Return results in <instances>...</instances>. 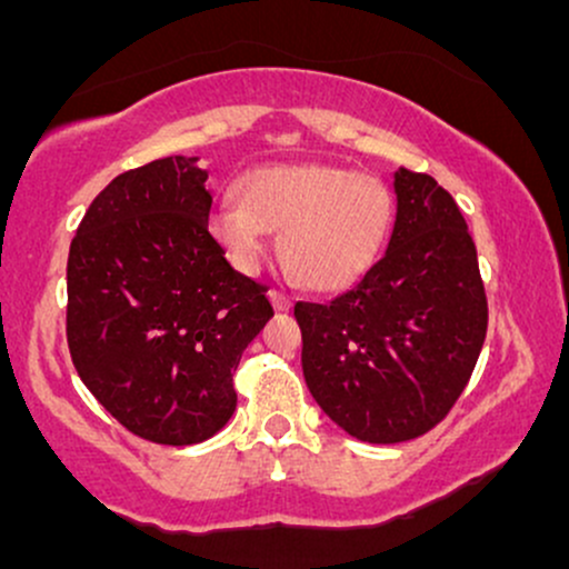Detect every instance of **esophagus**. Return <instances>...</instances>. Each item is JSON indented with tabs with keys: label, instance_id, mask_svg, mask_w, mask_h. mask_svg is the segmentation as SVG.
Wrapping results in <instances>:
<instances>
[{
	"label": "esophagus",
	"instance_id": "obj_1",
	"mask_svg": "<svg viewBox=\"0 0 569 569\" xmlns=\"http://www.w3.org/2000/svg\"><path fill=\"white\" fill-rule=\"evenodd\" d=\"M267 297H270V302H272V307H276V310H280V312H286V310H291V297L289 293H283V291H278V289H272L270 293H267Z\"/></svg>",
	"mask_w": 569,
	"mask_h": 569
}]
</instances>
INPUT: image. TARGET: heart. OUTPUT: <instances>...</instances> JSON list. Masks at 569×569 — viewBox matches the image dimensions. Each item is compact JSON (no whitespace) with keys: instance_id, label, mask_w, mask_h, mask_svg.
I'll list each match as a JSON object with an SVG mask.
<instances>
[{"instance_id":"b5f03b06","label":"heart","mask_w":569,"mask_h":569,"mask_svg":"<svg viewBox=\"0 0 569 569\" xmlns=\"http://www.w3.org/2000/svg\"><path fill=\"white\" fill-rule=\"evenodd\" d=\"M240 200L208 217V232L232 267L257 272L270 232L286 267L316 291L348 289L371 270L393 227L385 181L342 166H259L240 179Z\"/></svg>"}]
</instances>
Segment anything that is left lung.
<instances>
[{
    "label": "left lung",
    "mask_w": 569,
    "mask_h": 569,
    "mask_svg": "<svg viewBox=\"0 0 569 569\" xmlns=\"http://www.w3.org/2000/svg\"><path fill=\"white\" fill-rule=\"evenodd\" d=\"M388 251L326 305L297 302L302 371L345 433L369 443L439 426L471 380L487 337V293L466 219L433 176L393 173Z\"/></svg>",
    "instance_id": "8db88e82"
}]
</instances>
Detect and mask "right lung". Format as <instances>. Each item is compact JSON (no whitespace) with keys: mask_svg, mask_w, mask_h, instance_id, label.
Wrapping results in <instances>:
<instances>
[{"mask_svg":"<svg viewBox=\"0 0 569 569\" xmlns=\"http://www.w3.org/2000/svg\"><path fill=\"white\" fill-rule=\"evenodd\" d=\"M198 158L120 173L90 202L67 264V339L84 388L130 433L211 439L238 407L232 375L272 318L208 232Z\"/></svg>","mask_w":569,"mask_h":569,"instance_id":"obj_1","label":"right lung"}]
</instances>
